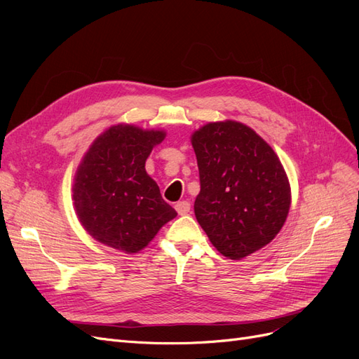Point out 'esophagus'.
<instances>
[{
  "label": "esophagus",
  "mask_w": 359,
  "mask_h": 359,
  "mask_svg": "<svg viewBox=\"0 0 359 359\" xmlns=\"http://www.w3.org/2000/svg\"><path fill=\"white\" fill-rule=\"evenodd\" d=\"M175 210H177V212H178L180 215L189 214V212H190V202H187V201L178 202V203L175 205Z\"/></svg>",
  "instance_id": "esophagus-1"
}]
</instances>
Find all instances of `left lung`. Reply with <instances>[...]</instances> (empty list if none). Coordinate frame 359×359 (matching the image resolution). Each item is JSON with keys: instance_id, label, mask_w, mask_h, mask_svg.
Segmentation results:
<instances>
[{"instance_id": "1", "label": "left lung", "mask_w": 359, "mask_h": 359, "mask_svg": "<svg viewBox=\"0 0 359 359\" xmlns=\"http://www.w3.org/2000/svg\"><path fill=\"white\" fill-rule=\"evenodd\" d=\"M201 191L194 215L219 252L241 260L274 240L292 194L280 158L252 127L208 123L191 135Z\"/></svg>"}]
</instances>
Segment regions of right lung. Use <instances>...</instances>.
<instances>
[{"label":"right lung","instance_id":"right-lung-1","mask_svg":"<svg viewBox=\"0 0 359 359\" xmlns=\"http://www.w3.org/2000/svg\"><path fill=\"white\" fill-rule=\"evenodd\" d=\"M165 130L119 123L94 139L73 181V205L83 229L107 247L133 255L145 248L177 211L145 170Z\"/></svg>","mask_w":359,"mask_h":359}]
</instances>
